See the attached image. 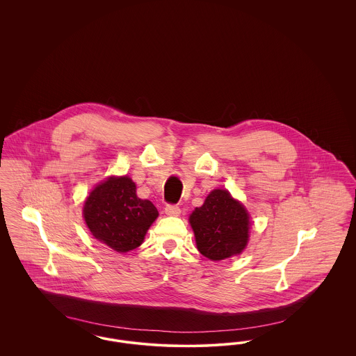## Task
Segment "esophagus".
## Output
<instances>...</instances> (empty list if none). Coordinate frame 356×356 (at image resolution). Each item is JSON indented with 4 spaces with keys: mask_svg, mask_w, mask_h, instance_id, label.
Wrapping results in <instances>:
<instances>
[{
    "mask_svg": "<svg viewBox=\"0 0 356 356\" xmlns=\"http://www.w3.org/2000/svg\"><path fill=\"white\" fill-rule=\"evenodd\" d=\"M165 213L168 215V216H179L180 213H181V209H180V207H177V205H175V204H168V205H165Z\"/></svg>",
    "mask_w": 356,
    "mask_h": 356,
    "instance_id": "34e87169",
    "label": "esophagus"
}]
</instances>
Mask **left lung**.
<instances>
[{"mask_svg":"<svg viewBox=\"0 0 356 356\" xmlns=\"http://www.w3.org/2000/svg\"><path fill=\"white\" fill-rule=\"evenodd\" d=\"M200 254L222 260L240 254L248 241L250 218L228 191L215 189L189 218Z\"/></svg>","mask_w":356,"mask_h":356,"instance_id":"1","label":"left lung"}]
</instances>
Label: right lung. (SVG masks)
Segmentation results:
<instances>
[{
	"label": "right lung",
	"mask_w": 356,
	"mask_h": 356,
	"mask_svg": "<svg viewBox=\"0 0 356 356\" xmlns=\"http://www.w3.org/2000/svg\"><path fill=\"white\" fill-rule=\"evenodd\" d=\"M159 216L149 200L136 195L135 183L111 177L96 186L84 205V219L92 235L118 252L137 248Z\"/></svg>",
	"instance_id": "1"
}]
</instances>
